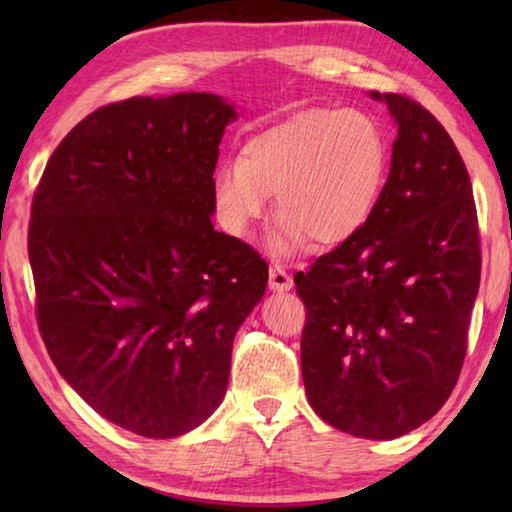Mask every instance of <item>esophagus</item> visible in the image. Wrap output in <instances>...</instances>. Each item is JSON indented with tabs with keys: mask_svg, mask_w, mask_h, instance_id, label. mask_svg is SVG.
Listing matches in <instances>:
<instances>
[{
	"mask_svg": "<svg viewBox=\"0 0 512 512\" xmlns=\"http://www.w3.org/2000/svg\"><path fill=\"white\" fill-rule=\"evenodd\" d=\"M295 286V281L281 266H270L268 270V288L273 292H288Z\"/></svg>",
	"mask_w": 512,
	"mask_h": 512,
	"instance_id": "esophagus-1",
	"label": "esophagus"
}]
</instances>
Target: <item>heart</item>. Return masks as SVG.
<instances>
[{
    "label": "heart",
    "instance_id": "1",
    "mask_svg": "<svg viewBox=\"0 0 512 512\" xmlns=\"http://www.w3.org/2000/svg\"><path fill=\"white\" fill-rule=\"evenodd\" d=\"M387 162V140L372 116L312 107L253 136L242 158L215 169V217L228 235L244 239L275 195V255H295L310 239L321 248L341 246L376 213Z\"/></svg>",
    "mask_w": 512,
    "mask_h": 512
}]
</instances>
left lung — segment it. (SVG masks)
<instances>
[{"label": "left lung", "instance_id": "left-lung-1", "mask_svg": "<svg viewBox=\"0 0 512 512\" xmlns=\"http://www.w3.org/2000/svg\"><path fill=\"white\" fill-rule=\"evenodd\" d=\"M396 140L372 220L297 273L312 409L350 436L394 440L436 416L458 383L480 288L469 173L431 112L369 92Z\"/></svg>", "mask_w": 512, "mask_h": 512}]
</instances>
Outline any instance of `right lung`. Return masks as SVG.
I'll use <instances>...</instances> for the list:
<instances>
[{"label": "right lung", "instance_id": "1", "mask_svg": "<svg viewBox=\"0 0 512 512\" xmlns=\"http://www.w3.org/2000/svg\"><path fill=\"white\" fill-rule=\"evenodd\" d=\"M235 105L136 96L54 149L28 257L52 363L88 405L143 438H176L224 400L239 325L268 266L213 228V171Z\"/></svg>", "mask_w": 512, "mask_h": 512}]
</instances>
